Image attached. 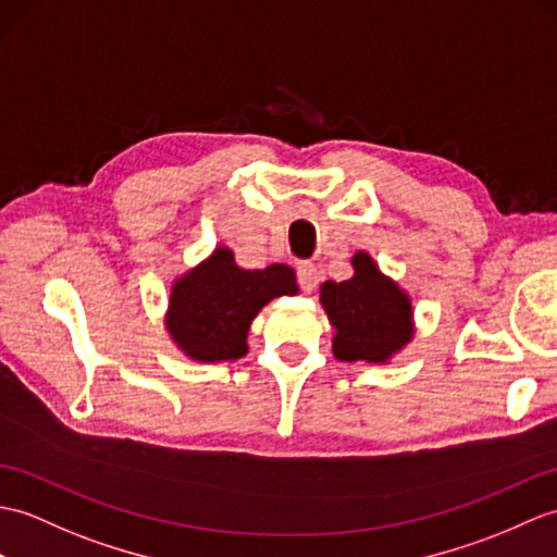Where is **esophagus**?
<instances>
[{
  "label": "esophagus",
  "instance_id": "obj_1",
  "mask_svg": "<svg viewBox=\"0 0 557 557\" xmlns=\"http://www.w3.org/2000/svg\"><path fill=\"white\" fill-rule=\"evenodd\" d=\"M299 284H301V289L308 294L318 287V270L313 263L299 265Z\"/></svg>",
  "mask_w": 557,
  "mask_h": 557
}]
</instances>
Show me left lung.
<instances>
[{
	"mask_svg": "<svg viewBox=\"0 0 557 557\" xmlns=\"http://www.w3.org/2000/svg\"><path fill=\"white\" fill-rule=\"evenodd\" d=\"M354 275L320 284V306L334 330L332 354L344 363L386 366L416 337L412 299L368 251L351 258Z\"/></svg>",
	"mask_w": 557,
	"mask_h": 557,
	"instance_id": "1",
	"label": "left lung"
}]
</instances>
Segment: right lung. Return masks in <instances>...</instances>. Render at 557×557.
Instances as JSON below:
<instances>
[{
  "label": "right lung",
  "instance_id": "add662e5",
  "mask_svg": "<svg viewBox=\"0 0 557 557\" xmlns=\"http://www.w3.org/2000/svg\"><path fill=\"white\" fill-rule=\"evenodd\" d=\"M299 294L294 268L237 265L235 251L215 247L201 263L177 275L168 294L163 325L171 342L197 363H225L249 354L253 318L277 296Z\"/></svg>",
  "mask_w": 557,
  "mask_h": 557
}]
</instances>
